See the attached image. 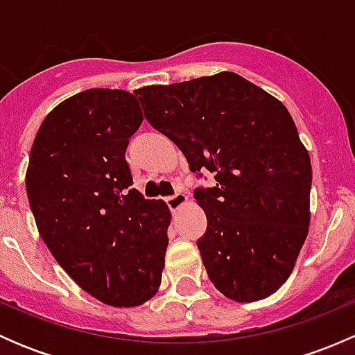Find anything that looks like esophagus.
Wrapping results in <instances>:
<instances>
[{"instance_id":"esophagus-1","label":"esophagus","mask_w":355,"mask_h":355,"mask_svg":"<svg viewBox=\"0 0 355 355\" xmlns=\"http://www.w3.org/2000/svg\"><path fill=\"white\" fill-rule=\"evenodd\" d=\"M185 202H187V196H185L184 192H177V194L171 196V198H166V204L168 207H170L171 213H177Z\"/></svg>"}]
</instances>
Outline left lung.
I'll list each match as a JSON object with an SVG mask.
<instances>
[{"label": "left lung", "instance_id": "left-lung-1", "mask_svg": "<svg viewBox=\"0 0 355 355\" xmlns=\"http://www.w3.org/2000/svg\"><path fill=\"white\" fill-rule=\"evenodd\" d=\"M146 120L214 173L199 187L206 232L198 249L225 297L254 302L287 282L309 230L313 170L288 110L234 71L134 92Z\"/></svg>", "mask_w": 355, "mask_h": 355}]
</instances>
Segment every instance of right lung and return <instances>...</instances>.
I'll list each match as a JSON object with an SVG mask.
<instances>
[{"label":"right lung","instance_id":"obj_1","mask_svg":"<svg viewBox=\"0 0 355 355\" xmlns=\"http://www.w3.org/2000/svg\"><path fill=\"white\" fill-rule=\"evenodd\" d=\"M141 123L130 92H78L44 118L25 175L49 252L78 287L114 307L155 295L168 247V206L130 189L125 151Z\"/></svg>","mask_w":355,"mask_h":355}]
</instances>
